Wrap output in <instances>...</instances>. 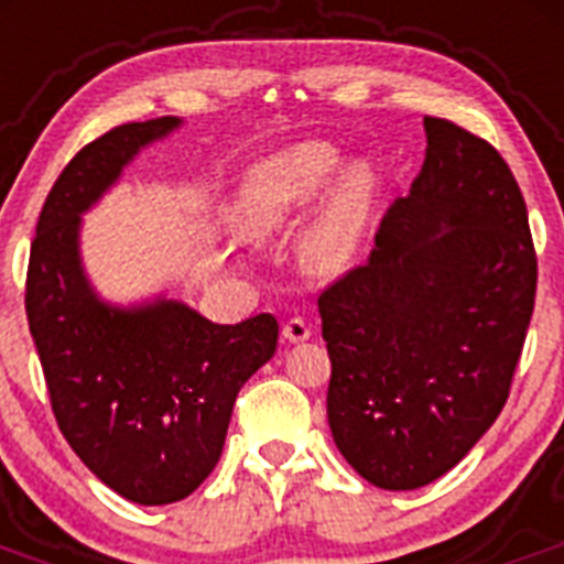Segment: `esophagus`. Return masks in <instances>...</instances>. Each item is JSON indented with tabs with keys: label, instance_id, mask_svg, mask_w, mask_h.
Listing matches in <instances>:
<instances>
[{
	"label": "esophagus",
	"instance_id": "esophagus-1",
	"mask_svg": "<svg viewBox=\"0 0 564 564\" xmlns=\"http://www.w3.org/2000/svg\"><path fill=\"white\" fill-rule=\"evenodd\" d=\"M282 336H285V341L291 344L307 341V338H311V325H307L302 316H291L285 325H282Z\"/></svg>",
	"mask_w": 564,
	"mask_h": 564
}]
</instances>
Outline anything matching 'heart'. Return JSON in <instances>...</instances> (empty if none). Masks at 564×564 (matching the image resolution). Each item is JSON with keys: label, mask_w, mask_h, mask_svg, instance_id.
Instances as JSON below:
<instances>
[{"label": "heart", "mask_w": 564, "mask_h": 564, "mask_svg": "<svg viewBox=\"0 0 564 564\" xmlns=\"http://www.w3.org/2000/svg\"><path fill=\"white\" fill-rule=\"evenodd\" d=\"M338 152L330 143H296L253 163L231 200V217L248 237L282 231L299 212L316 200L338 169ZM376 177L370 166L352 163L336 174V181L318 203L302 237V257L316 271H333L347 262L370 217Z\"/></svg>", "instance_id": "heart-1"}]
</instances>
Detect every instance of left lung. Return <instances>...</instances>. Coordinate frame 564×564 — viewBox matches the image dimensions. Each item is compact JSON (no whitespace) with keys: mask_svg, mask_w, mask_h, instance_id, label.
<instances>
[{"mask_svg":"<svg viewBox=\"0 0 564 564\" xmlns=\"http://www.w3.org/2000/svg\"><path fill=\"white\" fill-rule=\"evenodd\" d=\"M426 161L376 248L318 296L330 352L327 421L367 482L412 491L497 421L536 296L522 192L500 152L423 118Z\"/></svg>","mask_w":564,"mask_h":564,"instance_id":"1","label":"left lung"}]
</instances>
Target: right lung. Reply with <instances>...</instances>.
<instances>
[{
    "label": "right lung",
    "mask_w": 564,
    "mask_h": 564,
    "mask_svg": "<svg viewBox=\"0 0 564 564\" xmlns=\"http://www.w3.org/2000/svg\"><path fill=\"white\" fill-rule=\"evenodd\" d=\"M181 118L123 123L50 188L30 246L24 311L50 406L84 466L141 506L188 497L217 466L239 387L276 352L271 313L214 325L174 299L115 307L89 288L82 214Z\"/></svg>",
    "instance_id": "right-lung-1"
}]
</instances>
